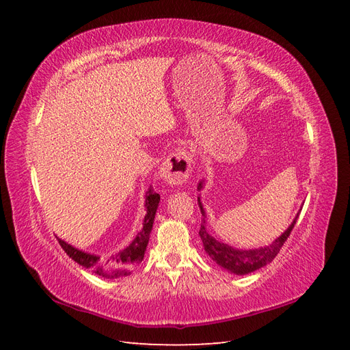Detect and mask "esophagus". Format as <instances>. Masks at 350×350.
Listing matches in <instances>:
<instances>
[{
	"instance_id": "1",
	"label": "esophagus",
	"mask_w": 350,
	"mask_h": 350,
	"mask_svg": "<svg viewBox=\"0 0 350 350\" xmlns=\"http://www.w3.org/2000/svg\"><path fill=\"white\" fill-rule=\"evenodd\" d=\"M191 156L185 149H179L166 157L162 163L161 176L167 185H183L191 172Z\"/></svg>"
}]
</instances>
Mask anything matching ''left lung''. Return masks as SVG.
<instances>
[{
  "instance_id": "8db88e82",
  "label": "left lung",
  "mask_w": 350,
  "mask_h": 350,
  "mask_svg": "<svg viewBox=\"0 0 350 350\" xmlns=\"http://www.w3.org/2000/svg\"><path fill=\"white\" fill-rule=\"evenodd\" d=\"M201 188H203V183L198 184V189ZM198 206H200L201 213L204 216V208H203V204H201L200 197H198ZM298 217H299V213L293 219L292 225L286 229L278 239H274L270 245L256 248V250H238L228 245V243L215 239L206 229L204 219L201 221V228L198 234L201 237V241H203L204 251L208 254L210 258L217 264V266L234 274H248L264 266H267L269 262L274 260V257H276L279 251L282 250L286 239L289 238Z\"/></svg>"
}]
</instances>
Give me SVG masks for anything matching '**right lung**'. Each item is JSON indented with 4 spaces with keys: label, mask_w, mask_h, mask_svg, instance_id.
<instances>
[{
    "label": "right lung",
    "mask_w": 350,
    "mask_h": 350,
    "mask_svg": "<svg viewBox=\"0 0 350 350\" xmlns=\"http://www.w3.org/2000/svg\"><path fill=\"white\" fill-rule=\"evenodd\" d=\"M159 201H161V196L154 193L153 187H150L149 191L146 193L144 206H146L147 215L144 216L142 230L137 234V237L133 239V242L129 247H125L120 252L112 254L109 257H99V256H94V254L80 251L58 238L59 245L67 252V256H70V258H72L77 264H80L81 267L92 270L94 274H98L100 278L118 279V278L129 276V274H131V271L139 266V262H142L144 257L147 243H149V238H150V232L153 228V220H154Z\"/></svg>",
    "instance_id": "add662e5"
}]
</instances>
